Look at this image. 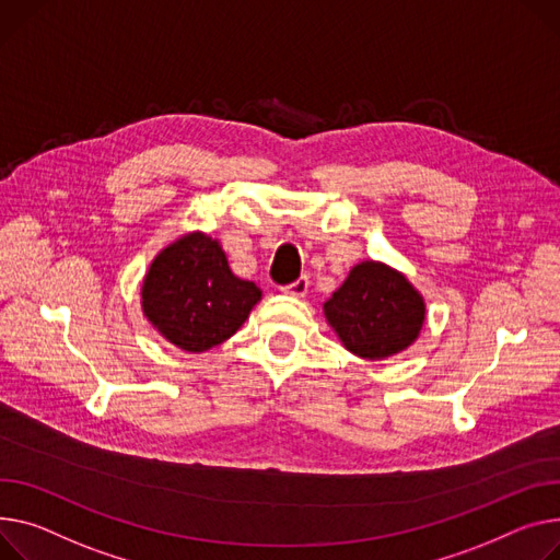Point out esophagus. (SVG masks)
I'll use <instances>...</instances> for the list:
<instances>
[{
    "label": "esophagus",
    "instance_id": "34e87169",
    "mask_svg": "<svg viewBox=\"0 0 560 560\" xmlns=\"http://www.w3.org/2000/svg\"><path fill=\"white\" fill-rule=\"evenodd\" d=\"M308 285H311V279L304 275V277L296 279L294 283L285 285V288H283V292H288V294H292V296H306V292H308Z\"/></svg>",
    "mask_w": 560,
    "mask_h": 560
}]
</instances>
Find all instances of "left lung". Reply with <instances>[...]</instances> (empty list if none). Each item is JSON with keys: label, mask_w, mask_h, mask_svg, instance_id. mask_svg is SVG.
<instances>
[{"label": "left lung", "mask_w": 560, "mask_h": 560, "mask_svg": "<svg viewBox=\"0 0 560 560\" xmlns=\"http://www.w3.org/2000/svg\"><path fill=\"white\" fill-rule=\"evenodd\" d=\"M342 345L366 360H383L419 338L425 319L423 296L400 272L364 260L324 304Z\"/></svg>", "instance_id": "8db88e82"}]
</instances>
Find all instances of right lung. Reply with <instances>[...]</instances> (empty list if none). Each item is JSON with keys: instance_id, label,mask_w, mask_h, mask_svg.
Instances as JSON below:
<instances>
[{"instance_id": "obj_1", "label": "right lung", "mask_w": 560, "mask_h": 560, "mask_svg": "<svg viewBox=\"0 0 560 560\" xmlns=\"http://www.w3.org/2000/svg\"><path fill=\"white\" fill-rule=\"evenodd\" d=\"M260 290L238 279L218 241L189 234L158 254L141 288V306L164 338L191 353L207 351L243 326Z\"/></svg>"}]
</instances>
